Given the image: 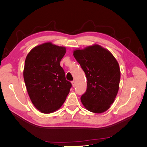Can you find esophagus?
I'll return each mask as SVG.
<instances>
[{"label":"esophagus","instance_id":"34e87169","mask_svg":"<svg viewBox=\"0 0 147 147\" xmlns=\"http://www.w3.org/2000/svg\"><path fill=\"white\" fill-rule=\"evenodd\" d=\"M72 84L73 86H75V82L74 81H72Z\"/></svg>","mask_w":147,"mask_h":147}]
</instances>
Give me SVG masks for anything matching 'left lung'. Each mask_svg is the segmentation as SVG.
Wrapping results in <instances>:
<instances>
[{
    "label": "left lung",
    "instance_id": "1",
    "mask_svg": "<svg viewBox=\"0 0 147 147\" xmlns=\"http://www.w3.org/2000/svg\"><path fill=\"white\" fill-rule=\"evenodd\" d=\"M74 56L86 74L87 88L81 101L88 110L105 112L115 100L119 90V66L109 51L94 45L74 51Z\"/></svg>",
    "mask_w": 147,
    "mask_h": 147
}]
</instances>
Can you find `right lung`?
<instances>
[{
	"mask_svg": "<svg viewBox=\"0 0 147 147\" xmlns=\"http://www.w3.org/2000/svg\"><path fill=\"white\" fill-rule=\"evenodd\" d=\"M65 52V47L48 42L34 47L26 56L23 71L26 89L35 107L42 113L58 110L72 87L60 65Z\"/></svg>",
	"mask_w": 147,
	"mask_h": 147,
	"instance_id": "1",
	"label": "right lung"
}]
</instances>
